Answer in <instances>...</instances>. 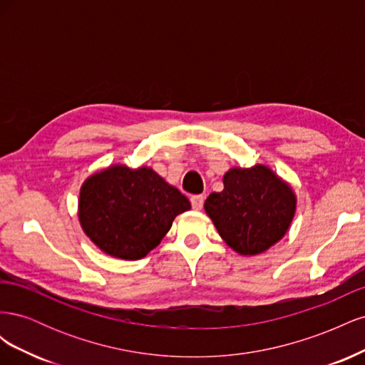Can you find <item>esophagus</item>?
<instances>
[{
	"label": "esophagus",
	"instance_id": "esophagus-1",
	"mask_svg": "<svg viewBox=\"0 0 365 365\" xmlns=\"http://www.w3.org/2000/svg\"><path fill=\"white\" fill-rule=\"evenodd\" d=\"M204 200L205 197L202 196V195H195V196H192V207H193V210H196V212H200V210L202 208V205H204Z\"/></svg>",
	"mask_w": 365,
	"mask_h": 365
}]
</instances>
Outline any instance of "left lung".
<instances>
[{
  "mask_svg": "<svg viewBox=\"0 0 365 365\" xmlns=\"http://www.w3.org/2000/svg\"><path fill=\"white\" fill-rule=\"evenodd\" d=\"M224 190L210 195L204 210L219 236L240 256H257L280 242L292 224V185L267 164L231 168Z\"/></svg>",
  "mask_w": 365,
  "mask_h": 365,
  "instance_id": "obj_1",
  "label": "left lung"
}]
</instances>
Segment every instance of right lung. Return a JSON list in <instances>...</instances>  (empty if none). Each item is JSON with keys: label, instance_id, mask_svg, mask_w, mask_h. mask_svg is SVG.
<instances>
[{"label": "right lung", "instance_id": "right-lung-1", "mask_svg": "<svg viewBox=\"0 0 365 365\" xmlns=\"http://www.w3.org/2000/svg\"><path fill=\"white\" fill-rule=\"evenodd\" d=\"M190 201L148 165L111 164L81 187L77 216L83 233L105 254L138 260L160 245Z\"/></svg>", "mask_w": 365, "mask_h": 365}]
</instances>
